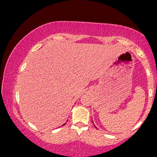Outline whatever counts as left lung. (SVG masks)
Here are the masks:
<instances>
[{
	"mask_svg": "<svg viewBox=\"0 0 157 157\" xmlns=\"http://www.w3.org/2000/svg\"><path fill=\"white\" fill-rule=\"evenodd\" d=\"M94 126H95V125H94Z\"/></svg>",
	"mask_w": 157,
	"mask_h": 157,
	"instance_id": "obj_1",
	"label": "left lung"
}]
</instances>
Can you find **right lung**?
Segmentation results:
<instances>
[{"label":"right lung","mask_w":157,"mask_h":157,"mask_svg":"<svg viewBox=\"0 0 157 157\" xmlns=\"http://www.w3.org/2000/svg\"><path fill=\"white\" fill-rule=\"evenodd\" d=\"M65 124H64V125H65Z\"/></svg>","instance_id":"obj_1"}]
</instances>
